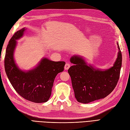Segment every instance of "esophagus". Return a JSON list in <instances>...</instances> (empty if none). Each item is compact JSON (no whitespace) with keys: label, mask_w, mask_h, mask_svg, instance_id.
I'll return each instance as SVG.
<instances>
[{"label":"esophagus","mask_w":130,"mask_h":130,"mask_svg":"<svg viewBox=\"0 0 130 130\" xmlns=\"http://www.w3.org/2000/svg\"><path fill=\"white\" fill-rule=\"evenodd\" d=\"M70 67V64L68 63H67L64 66V69L65 70H68Z\"/></svg>","instance_id":"1"}]
</instances>
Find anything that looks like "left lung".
<instances>
[{
	"label": "left lung",
	"mask_w": 130,
	"mask_h": 130,
	"mask_svg": "<svg viewBox=\"0 0 130 130\" xmlns=\"http://www.w3.org/2000/svg\"><path fill=\"white\" fill-rule=\"evenodd\" d=\"M118 52L113 66L108 69H99L88 63L85 58L74 55L70 61L74 64L68 69L71 77L75 97L77 101L88 104L104 99L115 89L118 81L122 63V55L118 42Z\"/></svg>",
	"instance_id": "1"
}]
</instances>
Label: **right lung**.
Masks as SVG:
<instances>
[{"label":"right lung","instance_id":"right-lung-1","mask_svg":"<svg viewBox=\"0 0 130 130\" xmlns=\"http://www.w3.org/2000/svg\"><path fill=\"white\" fill-rule=\"evenodd\" d=\"M26 30V28L23 27L17 31L9 42L4 62L6 74L13 88L23 98L36 103H45L52 94L56 76L63 71L66 63L43 57L29 70L19 68L15 63L14 52L17 41L24 36Z\"/></svg>","mask_w":130,"mask_h":130}]
</instances>
